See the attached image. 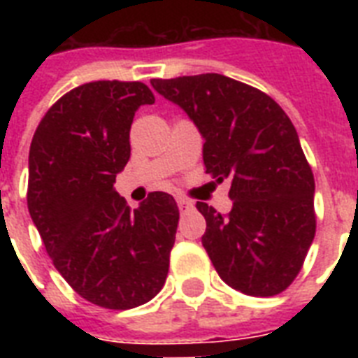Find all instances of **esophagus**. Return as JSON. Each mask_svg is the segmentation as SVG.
Wrapping results in <instances>:
<instances>
[{
  "label": "esophagus",
  "instance_id": "obj_1",
  "mask_svg": "<svg viewBox=\"0 0 358 358\" xmlns=\"http://www.w3.org/2000/svg\"><path fill=\"white\" fill-rule=\"evenodd\" d=\"M176 204H178L180 212H187V210H193L195 208V204L191 201H187V199H182V196H178L176 199Z\"/></svg>",
  "mask_w": 358,
  "mask_h": 358
}]
</instances>
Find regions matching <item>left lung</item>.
<instances>
[{"mask_svg": "<svg viewBox=\"0 0 358 358\" xmlns=\"http://www.w3.org/2000/svg\"><path fill=\"white\" fill-rule=\"evenodd\" d=\"M204 139L202 159L230 182L232 210L206 219L202 247L230 288L271 297L294 282L316 234L314 176L294 124L273 98L223 74L152 80Z\"/></svg>", "mask_w": 358, "mask_h": 358, "instance_id": "obj_1", "label": "left lung"}]
</instances>
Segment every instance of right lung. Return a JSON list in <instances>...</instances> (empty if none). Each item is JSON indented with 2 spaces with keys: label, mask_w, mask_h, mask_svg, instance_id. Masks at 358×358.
I'll return each instance as SVG.
<instances>
[{
  "label": "right lung",
  "mask_w": 358,
  "mask_h": 358,
  "mask_svg": "<svg viewBox=\"0 0 358 358\" xmlns=\"http://www.w3.org/2000/svg\"><path fill=\"white\" fill-rule=\"evenodd\" d=\"M154 94L139 81H92L48 109L29 148L27 208L48 255L92 305L128 310L163 288L178 206L154 191L129 210L115 178L129 159V128Z\"/></svg>",
  "instance_id": "right-lung-1"
}]
</instances>
